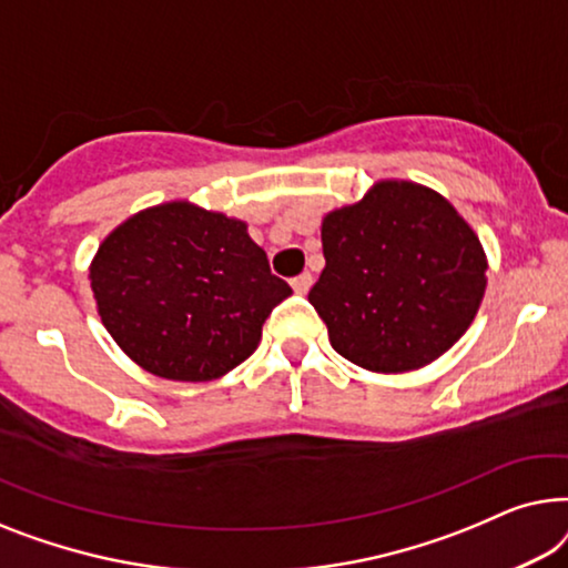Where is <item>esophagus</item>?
Segmentation results:
<instances>
[{
	"instance_id": "1",
	"label": "esophagus",
	"mask_w": 568,
	"mask_h": 568,
	"mask_svg": "<svg viewBox=\"0 0 568 568\" xmlns=\"http://www.w3.org/2000/svg\"><path fill=\"white\" fill-rule=\"evenodd\" d=\"M311 283H314V277H311L308 273H301L298 277H293V281H291V285H293V291H295V293H308Z\"/></svg>"
}]
</instances>
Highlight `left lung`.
<instances>
[{
	"label": "left lung",
	"instance_id": "obj_1",
	"mask_svg": "<svg viewBox=\"0 0 568 568\" xmlns=\"http://www.w3.org/2000/svg\"><path fill=\"white\" fill-rule=\"evenodd\" d=\"M326 267L308 301L342 357L373 373L419 371L478 314L486 252L437 190L378 180L322 219Z\"/></svg>",
	"mask_w": 568,
	"mask_h": 568
}]
</instances>
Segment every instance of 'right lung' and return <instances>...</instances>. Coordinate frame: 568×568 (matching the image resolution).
Masks as SVG:
<instances>
[{
  "label": "right lung",
  "mask_w": 568,
  "mask_h": 568,
  "mask_svg": "<svg viewBox=\"0 0 568 568\" xmlns=\"http://www.w3.org/2000/svg\"><path fill=\"white\" fill-rule=\"evenodd\" d=\"M246 221L190 201L128 215L90 262L98 314L115 345L166 381H215L242 365L291 285L270 273Z\"/></svg>",
  "instance_id": "add662e5"
}]
</instances>
